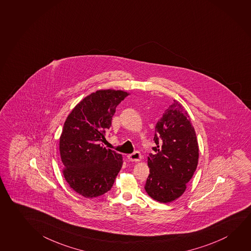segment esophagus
<instances>
[{
	"instance_id": "obj_1",
	"label": "esophagus",
	"mask_w": 251,
	"mask_h": 251,
	"mask_svg": "<svg viewBox=\"0 0 251 251\" xmlns=\"http://www.w3.org/2000/svg\"><path fill=\"white\" fill-rule=\"evenodd\" d=\"M127 157L131 162H139L143 158V156H142V154H141L139 151H135L134 153L128 154Z\"/></svg>"
}]
</instances>
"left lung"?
<instances>
[{
  "label": "left lung",
  "mask_w": 251,
  "mask_h": 251,
  "mask_svg": "<svg viewBox=\"0 0 251 251\" xmlns=\"http://www.w3.org/2000/svg\"><path fill=\"white\" fill-rule=\"evenodd\" d=\"M154 141L155 153L148 158L150 175L144 189L154 200L167 203L184 193L199 156L196 132L177 100H174L157 122Z\"/></svg>",
  "instance_id": "left-lung-1"
}]
</instances>
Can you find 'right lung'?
<instances>
[{"label":"right lung","mask_w":251,"mask_h":251,"mask_svg":"<svg viewBox=\"0 0 251 251\" xmlns=\"http://www.w3.org/2000/svg\"><path fill=\"white\" fill-rule=\"evenodd\" d=\"M127 96L122 90H98L81 100L66 120L60 137L63 176L82 197L108 192L121 170L122 154L100 146V142L106 141L116 107Z\"/></svg>","instance_id":"obj_1"}]
</instances>
